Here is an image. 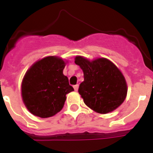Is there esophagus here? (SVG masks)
<instances>
[{
	"instance_id": "esophagus-1",
	"label": "esophagus",
	"mask_w": 153,
	"mask_h": 153,
	"mask_svg": "<svg viewBox=\"0 0 153 153\" xmlns=\"http://www.w3.org/2000/svg\"><path fill=\"white\" fill-rule=\"evenodd\" d=\"M74 90H75V91H77L78 88H79V85H78V84L75 85V86H74Z\"/></svg>"
}]
</instances>
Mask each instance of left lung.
Instances as JSON below:
<instances>
[{
  "label": "left lung",
  "mask_w": 153,
  "mask_h": 153,
  "mask_svg": "<svg viewBox=\"0 0 153 153\" xmlns=\"http://www.w3.org/2000/svg\"><path fill=\"white\" fill-rule=\"evenodd\" d=\"M75 63L83 70L84 81L78 92L86 106L101 114L118 108L125 100L127 84L117 67L106 58L90 61L81 56H76Z\"/></svg>",
  "instance_id": "1"
}]
</instances>
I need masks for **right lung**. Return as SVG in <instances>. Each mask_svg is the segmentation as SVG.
<instances>
[{
    "mask_svg": "<svg viewBox=\"0 0 153 153\" xmlns=\"http://www.w3.org/2000/svg\"><path fill=\"white\" fill-rule=\"evenodd\" d=\"M66 63L57 56L36 61L27 71L21 85L24 105L32 114L41 118L54 116L63 107L66 95L74 91L63 70Z\"/></svg>",
    "mask_w": 153,
    "mask_h": 153,
    "instance_id": "add662e5",
    "label": "right lung"
}]
</instances>
